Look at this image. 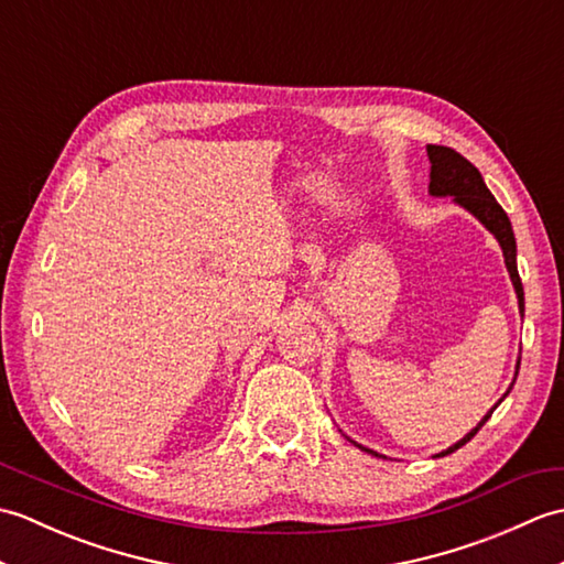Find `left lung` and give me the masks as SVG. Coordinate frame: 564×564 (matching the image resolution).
I'll return each mask as SVG.
<instances>
[{"label": "left lung", "mask_w": 564, "mask_h": 564, "mask_svg": "<svg viewBox=\"0 0 564 564\" xmlns=\"http://www.w3.org/2000/svg\"><path fill=\"white\" fill-rule=\"evenodd\" d=\"M426 152H429V160H431L429 194L431 196H453L455 203H460L465 210H470L475 218L480 220L487 227V230L499 239L501 251H505V261H507V269H509V275H511V283H513V289H517L519 310L523 315V285H521L519 269H517V239H513L509 215L505 213V208L499 206L497 198L492 196V191L485 186V178H482L480 172H477V166L467 162L460 152H455L451 148H443V145H429ZM519 366H521V358L517 361V376H519ZM511 388H513V382H511ZM509 390H507V394H509ZM501 400H505V398H501ZM497 404L487 412V416L470 431V434L460 438L448 451H443L441 455H448L453 451H458L460 446H465V443L470 441L477 434V431L485 426L487 419L492 416V412L497 410ZM356 446H358V443H356ZM358 448H364V446H358ZM364 451L378 455L376 451H370V448H364Z\"/></svg>", "instance_id": "left-lung-1"}]
</instances>
